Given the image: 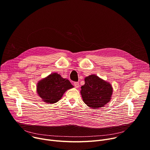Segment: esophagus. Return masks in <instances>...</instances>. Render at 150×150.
<instances>
[{
  "instance_id": "1",
  "label": "esophagus",
  "mask_w": 150,
  "mask_h": 150,
  "mask_svg": "<svg viewBox=\"0 0 150 150\" xmlns=\"http://www.w3.org/2000/svg\"><path fill=\"white\" fill-rule=\"evenodd\" d=\"M74 84L75 87L76 88H78L79 87V83L78 82H75Z\"/></svg>"
}]
</instances>
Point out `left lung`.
Returning <instances> with one entry per match:
<instances>
[{
	"instance_id": "1",
	"label": "left lung",
	"mask_w": 150,
	"mask_h": 150,
	"mask_svg": "<svg viewBox=\"0 0 150 150\" xmlns=\"http://www.w3.org/2000/svg\"><path fill=\"white\" fill-rule=\"evenodd\" d=\"M113 93L112 85L96 75L85 78V84L81 87V94L83 101L93 109L104 106L111 99Z\"/></svg>"
}]
</instances>
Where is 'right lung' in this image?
Returning <instances> with one entry per match:
<instances>
[{
    "mask_svg": "<svg viewBox=\"0 0 150 150\" xmlns=\"http://www.w3.org/2000/svg\"><path fill=\"white\" fill-rule=\"evenodd\" d=\"M73 87L68 79L62 78L57 73H53L38 81L37 92L43 101L53 104L60 100L64 93Z\"/></svg>",
    "mask_w": 150,
    "mask_h": 150,
    "instance_id": "obj_1",
    "label": "right lung"
}]
</instances>
